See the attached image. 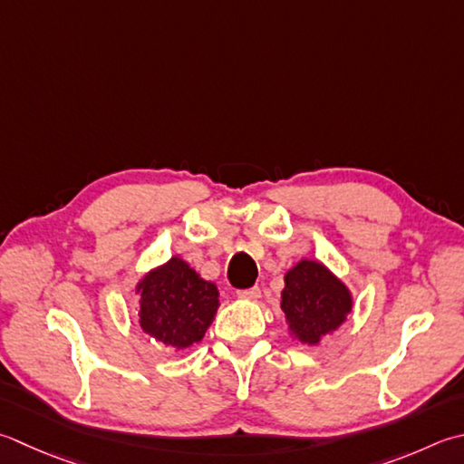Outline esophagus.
Masks as SVG:
<instances>
[{
  "label": "esophagus",
  "instance_id": "obj_1",
  "mask_svg": "<svg viewBox=\"0 0 464 464\" xmlns=\"http://www.w3.org/2000/svg\"><path fill=\"white\" fill-rule=\"evenodd\" d=\"M237 295H239L241 299H257V297L261 295V289H259L257 285L247 287V289H239Z\"/></svg>",
  "mask_w": 464,
  "mask_h": 464
}]
</instances>
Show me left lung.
<instances>
[{"label": "left lung", "instance_id": "1", "mask_svg": "<svg viewBox=\"0 0 464 464\" xmlns=\"http://www.w3.org/2000/svg\"><path fill=\"white\" fill-rule=\"evenodd\" d=\"M281 310L299 340L317 343L346 320L352 310V297L346 285L322 263L299 261L285 276Z\"/></svg>", "mask_w": 464, "mask_h": 464}]
</instances>
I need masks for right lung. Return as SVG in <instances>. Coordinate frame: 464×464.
Wrapping results in <instances>:
<instances>
[{"mask_svg": "<svg viewBox=\"0 0 464 464\" xmlns=\"http://www.w3.org/2000/svg\"><path fill=\"white\" fill-rule=\"evenodd\" d=\"M140 328L165 346L201 342L219 307V292L183 259L172 257L140 281Z\"/></svg>", "mask_w": 464, "mask_h": 464, "instance_id": "1", "label": "right lung"}]
</instances>
